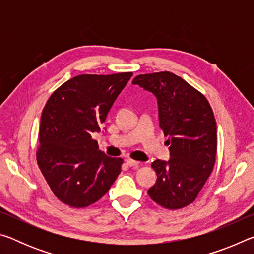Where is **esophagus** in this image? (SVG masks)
Masks as SVG:
<instances>
[{
  "instance_id": "1",
  "label": "esophagus",
  "mask_w": 254,
  "mask_h": 254,
  "mask_svg": "<svg viewBox=\"0 0 254 254\" xmlns=\"http://www.w3.org/2000/svg\"><path fill=\"white\" fill-rule=\"evenodd\" d=\"M127 166H130V167H139L141 165V162L133 160V159H127Z\"/></svg>"
}]
</instances>
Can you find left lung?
Returning <instances> with one entry per match:
<instances>
[{
  "instance_id": "left-lung-1",
  "label": "left lung",
  "mask_w": 254,
  "mask_h": 254,
  "mask_svg": "<svg viewBox=\"0 0 254 254\" xmlns=\"http://www.w3.org/2000/svg\"><path fill=\"white\" fill-rule=\"evenodd\" d=\"M132 83L157 97L160 127L169 137L171 158L151 163L158 178L148 194L165 208L186 207L198 196L216 160L217 132L212 107L203 94L173 72L139 75Z\"/></svg>"
}]
</instances>
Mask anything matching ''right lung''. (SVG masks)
Listing matches in <instances>:
<instances>
[{"label": "right lung", "mask_w": 254, "mask_h": 254, "mask_svg": "<svg viewBox=\"0 0 254 254\" xmlns=\"http://www.w3.org/2000/svg\"><path fill=\"white\" fill-rule=\"evenodd\" d=\"M132 75L75 76L56 89L46 103L37 162L55 196L70 207H86L101 199L121 173L123 159L98 150L92 133L101 131Z\"/></svg>", "instance_id": "right-lung-1"}]
</instances>
